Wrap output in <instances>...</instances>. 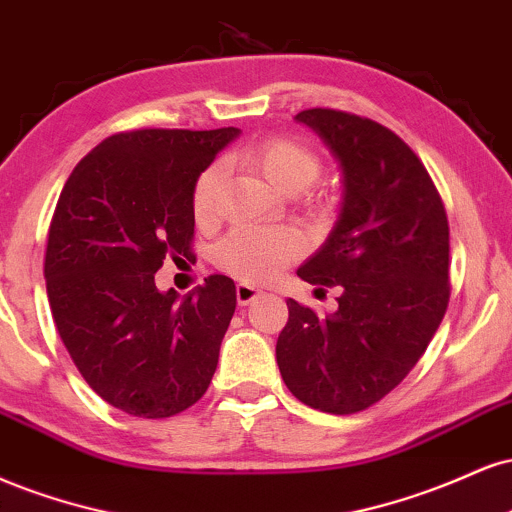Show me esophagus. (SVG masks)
I'll list each match as a JSON object with an SVG mask.
<instances>
[{
  "label": "esophagus",
  "mask_w": 512,
  "mask_h": 512,
  "mask_svg": "<svg viewBox=\"0 0 512 512\" xmlns=\"http://www.w3.org/2000/svg\"><path fill=\"white\" fill-rule=\"evenodd\" d=\"M261 294H263V290H258V287L249 285V282H239V285H237V302L242 306L256 302Z\"/></svg>",
  "instance_id": "obj_1"
}]
</instances>
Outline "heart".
I'll list each match as a JSON object with an SVG mask.
<instances>
[{"label": "heart", "instance_id": "b5f03b06", "mask_svg": "<svg viewBox=\"0 0 512 512\" xmlns=\"http://www.w3.org/2000/svg\"><path fill=\"white\" fill-rule=\"evenodd\" d=\"M244 160L256 167L270 186L282 194L302 191L318 177V158L304 143L285 136H270L258 141L244 153ZM222 165H210L196 179L194 215L198 222H210L218 213L222 189ZM302 251L297 234L290 230H270V227H237L227 234L215 249V263L246 282H266L280 273L287 263Z\"/></svg>", "mask_w": 512, "mask_h": 512}]
</instances>
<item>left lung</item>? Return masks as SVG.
Returning <instances> with one entry per match:
<instances>
[{"instance_id": "8db88e82", "label": "left lung", "mask_w": 512, "mask_h": 512, "mask_svg": "<svg viewBox=\"0 0 512 512\" xmlns=\"http://www.w3.org/2000/svg\"><path fill=\"white\" fill-rule=\"evenodd\" d=\"M338 162L340 215L297 275L340 285L338 311L318 316L287 299L275 359L297 400L354 414L393 390L419 362L448 309V218L429 172L386 126L338 110H304Z\"/></svg>"}]
</instances>
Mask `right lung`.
Masks as SVG:
<instances>
[{
  "mask_svg": "<svg viewBox=\"0 0 512 512\" xmlns=\"http://www.w3.org/2000/svg\"><path fill=\"white\" fill-rule=\"evenodd\" d=\"M242 131L138 129L95 146L66 179L45 254L54 326L76 369L126 414L165 419L201 400L237 292L227 275L179 299L155 287L191 258L194 186Z\"/></svg>",
  "mask_w": 512,
  "mask_h": 512,
  "instance_id": "1",
  "label": "right lung"
}]
</instances>
